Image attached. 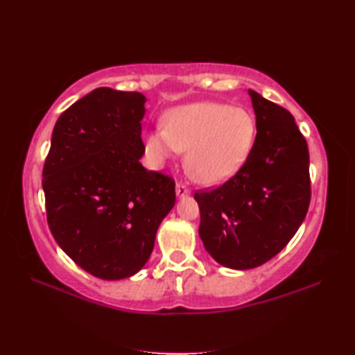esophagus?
Instances as JSON below:
<instances>
[{
    "label": "esophagus",
    "instance_id": "1",
    "mask_svg": "<svg viewBox=\"0 0 355 355\" xmlns=\"http://www.w3.org/2000/svg\"><path fill=\"white\" fill-rule=\"evenodd\" d=\"M175 192H177L178 197H184V195H189L191 193V189L184 183H177Z\"/></svg>",
    "mask_w": 355,
    "mask_h": 355
}]
</instances>
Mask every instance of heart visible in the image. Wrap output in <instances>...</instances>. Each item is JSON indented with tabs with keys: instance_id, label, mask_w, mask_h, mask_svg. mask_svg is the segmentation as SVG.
<instances>
[{
	"instance_id": "1",
	"label": "heart",
	"mask_w": 355,
	"mask_h": 355,
	"mask_svg": "<svg viewBox=\"0 0 355 355\" xmlns=\"http://www.w3.org/2000/svg\"><path fill=\"white\" fill-rule=\"evenodd\" d=\"M163 125L164 130L157 128L148 134L149 155L162 163L175 150H187V172L205 184L221 183L241 168L256 132L247 111L215 102L172 108Z\"/></svg>"
}]
</instances>
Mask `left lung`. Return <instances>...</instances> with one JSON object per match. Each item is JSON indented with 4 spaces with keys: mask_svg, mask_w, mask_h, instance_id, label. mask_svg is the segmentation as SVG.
<instances>
[{
    "mask_svg": "<svg viewBox=\"0 0 355 355\" xmlns=\"http://www.w3.org/2000/svg\"><path fill=\"white\" fill-rule=\"evenodd\" d=\"M256 137L245 162L215 189L195 192L200 238L221 266L248 270L290 243L311 200L306 140L288 110L248 89Z\"/></svg>",
    "mask_w": 355,
    "mask_h": 355,
    "instance_id": "left-lung-1",
    "label": "left lung"
}]
</instances>
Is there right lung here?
<instances>
[{"label":"right lung","instance_id":"right-lung-1","mask_svg":"<svg viewBox=\"0 0 355 355\" xmlns=\"http://www.w3.org/2000/svg\"><path fill=\"white\" fill-rule=\"evenodd\" d=\"M145 96L108 87L67 108L42 169L53 238L80 268L117 281L145 266L175 205V182L146 171L140 120Z\"/></svg>","mask_w":355,"mask_h":355}]
</instances>
